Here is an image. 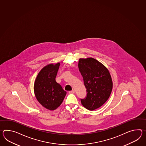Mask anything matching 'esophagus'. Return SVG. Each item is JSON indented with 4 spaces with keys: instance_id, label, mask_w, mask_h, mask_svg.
I'll return each mask as SVG.
<instances>
[{
    "instance_id": "34e87169",
    "label": "esophagus",
    "mask_w": 146,
    "mask_h": 146,
    "mask_svg": "<svg viewBox=\"0 0 146 146\" xmlns=\"http://www.w3.org/2000/svg\"><path fill=\"white\" fill-rule=\"evenodd\" d=\"M75 91L74 90H72V91H70L69 93H70V94H74V93H75Z\"/></svg>"
}]
</instances>
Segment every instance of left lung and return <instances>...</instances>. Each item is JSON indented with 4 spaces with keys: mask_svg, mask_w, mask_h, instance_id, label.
<instances>
[{
    "mask_svg": "<svg viewBox=\"0 0 146 146\" xmlns=\"http://www.w3.org/2000/svg\"><path fill=\"white\" fill-rule=\"evenodd\" d=\"M78 69L86 89V97L81 99L82 105L90 110L101 107L110 96L113 82L109 71L92 58H80Z\"/></svg>",
    "mask_w": 146,
    "mask_h": 146,
    "instance_id": "obj_1",
    "label": "left lung"
}]
</instances>
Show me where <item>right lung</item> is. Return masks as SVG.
Segmentation results:
<instances>
[{"instance_id": "obj_1", "label": "right lung", "mask_w": 146, "mask_h": 146, "mask_svg": "<svg viewBox=\"0 0 146 146\" xmlns=\"http://www.w3.org/2000/svg\"><path fill=\"white\" fill-rule=\"evenodd\" d=\"M60 65L58 63L45 66L38 73L34 84L36 100L49 110H55L59 107L66 94L55 81Z\"/></svg>"}]
</instances>
